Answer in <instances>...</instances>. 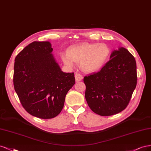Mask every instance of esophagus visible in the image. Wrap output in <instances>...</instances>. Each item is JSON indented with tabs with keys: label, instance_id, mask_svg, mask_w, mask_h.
Wrapping results in <instances>:
<instances>
[{
	"label": "esophagus",
	"instance_id": "1",
	"mask_svg": "<svg viewBox=\"0 0 151 151\" xmlns=\"http://www.w3.org/2000/svg\"><path fill=\"white\" fill-rule=\"evenodd\" d=\"M75 77L76 81H80L83 79V76L81 74L78 73H76Z\"/></svg>",
	"mask_w": 151,
	"mask_h": 151
}]
</instances>
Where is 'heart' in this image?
I'll return each instance as SVG.
<instances>
[{
  "label": "heart",
  "mask_w": 151,
  "mask_h": 151,
  "mask_svg": "<svg viewBox=\"0 0 151 151\" xmlns=\"http://www.w3.org/2000/svg\"><path fill=\"white\" fill-rule=\"evenodd\" d=\"M109 53V47L105 44L83 43L70 47L67 55H61V58L68 66H73L75 62L80 64L83 71L92 73L103 66Z\"/></svg>",
  "instance_id": "b5f03b06"
}]
</instances>
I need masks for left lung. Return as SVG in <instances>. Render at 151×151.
<instances>
[{
  "label": "left lung",
  "instance_id": "obj_1",
  "mask_svg": "<svg viewBox=\"0 0 151 151\" xmlns=\"http://www.w3.org/2000/svg\"><path fill=\"white\" fill-rule=\"evenodd\" d=\"M101 70L83 78L85 99L90 109L101 116L124 110L137 85V66L133 55L124 47L114 51Z\"/></svg>",
  "mask_w": 151,
  "mask_h": 151
}]
</instances>
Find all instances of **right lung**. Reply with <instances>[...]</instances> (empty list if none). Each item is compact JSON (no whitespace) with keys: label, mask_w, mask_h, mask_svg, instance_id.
Listing matches in <instances>:
<instances>
[{"label":"right lung","mask_w":151,"mask_h":151,"mask_svg":"<svg viewBox=\"0 0 151 151\" xmlns=\"http://www.w3.org/2000/svg\"><path fill=\"white\" fill-rule=\"evenodd\" d=\"M48 41H34L15 58L14 90L26 111L48 119L62 110L65 96L75 83L74 73H64L51 54Z\"/></svg>","instance_id":"obj_1"}]
</instances>
